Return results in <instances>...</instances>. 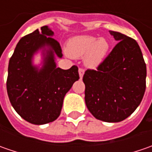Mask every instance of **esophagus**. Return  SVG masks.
<instances>
[{
  "label": "esophagus",
  "instance_id": "esophagus-1",
  "mask_svg": "<svg viewBox=\"0 0 152 152\" xmlns=\"http://www.w3.org/2000/svg\"><path fill=\"white\" fill-rule=\"evenodd\" d=\"M84 73H85V69H84L83 67H79V77H80V79H82V78H83V76H84Z\"/></svg>",
  "mask_w": 152,
  "mask_h": 152
}]
</instances>
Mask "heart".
<instances>
[{
  "label": "heart",
  "instance_id": "obj_1",
  "mask_svg": "<svg viewBox=\"0 0 152 152\" xmlns=\"http://www.w3.org/2000/svg\"><path fill=\"white\" fill-rule=\"evenodd\" d=\"M109 45L105 39L91 35H81L71 39L67 43V52L73 57L85 56V64L89 67L98 66L107 53Z\"/></svg>",
  "mask_w": 152,
  "mask_h": 152
}]
</instances>
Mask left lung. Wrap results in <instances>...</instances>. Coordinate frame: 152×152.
<instances>
[{"label":"left lung","mask_w":152,"mask_h":152,"mask_svg":"<svg viewBox=\"0 0 152 152\" xmlns=\"http://www.w3.org/2000/svg\"><path fill=\"white\" fill-rule=\"evenodd\" d=\"M118 44L96 69H87L83 81L85 100L91 114L99 120L118 123L130 116L145 91L146 65L135 39L109 31Z\"/></svg>","instance_id":"obj_1"}]
</instances>
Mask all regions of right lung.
<instances>
[{"instance_id": "obj_1", "label": "right lung", "mask_w": 152, "mask_h": 152, "mask_svg": "<svg viewBox=\"0 0 152 152\" xmlns=\"http://www.w3.org/2000/svg\"><path fill=\"white\" fill-rule=\"evenodd\" d=\"M23 36L10 58L7 91L15 111L27 122L45 124L55 121L61 113L63 98L79 80V68L73 65L67 70L56 67L54 54L61 57V45L51 37L53 32L41 27ZM45 44L50 46L39 71L32 65V56Z\"/></svg>"}]
</instances>
